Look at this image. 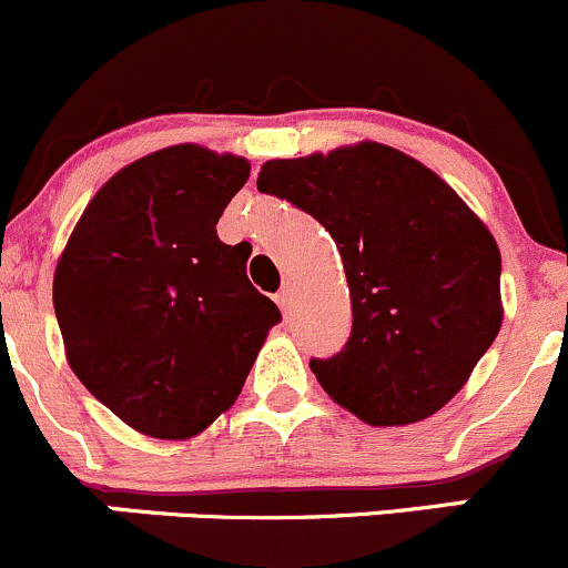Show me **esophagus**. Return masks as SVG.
Wrapping results in <instances>:
<instances>
[{"mask_svg":"<svg viewBox=\"0 0 568 568\" xmlns=\"http://www.w3.org/2000/svg\"><path fill=\"white\" fill-rule=\"evenodd\" d=\"M276 303L284 308V312H290V303H292V290H290V286H282V290H278Z\"/></svg>","mask_w":568,"mask_h":568,"instance_id":"34e87169","label":"esophagus"}]
</instances>
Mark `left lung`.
Here are the masks:
<instances>
[{"label": "left lung", "mask_w": 568, "mask_h": 568, "mask_svg": "<svg viewBox=\"0 0 568 568\" xmlns=\"http://www.w3.org/2000/svg\"><path fill=\"white\" fill-rule=\"evenodd\" d=\"M260 193L334 237L351 286L345 347L308 367L369 425H408L467 384L503 323L499 248L430 168L381 143L271 160Z\"/></svg>", "instance_id": "8db88e82"}]
</instances>
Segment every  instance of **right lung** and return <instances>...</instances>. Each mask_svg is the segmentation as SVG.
<instances>
[{
  "instance_id": "add662e5",
  "label": "right lung",
  "mask_w": 568,
  "mask_h": 568,
  "mask_svg": "<svg viewBox=\"0 0 568 568\" xmlns=\"http://www.w3.org/2000/svg\"><path fill=\"white\" fill-rule=\"evenodd\" d=\"M251 165L171 145L118 171L54 271V314L77 378L154 439H190L243 389L276 303L245 276L248 245L215 226Z\"/></svg>"
}]
</instances>
